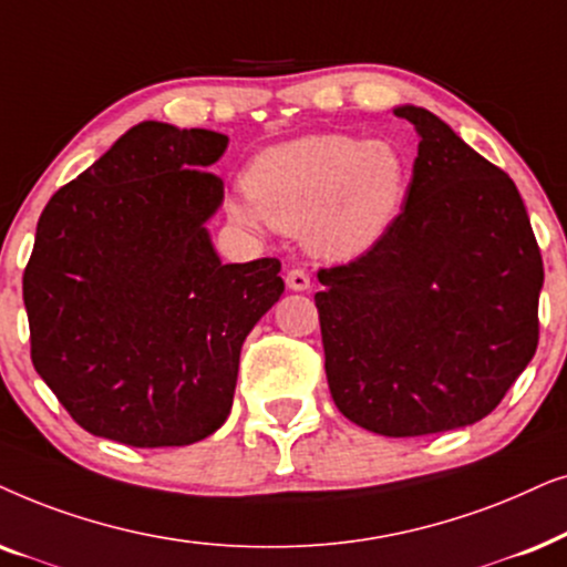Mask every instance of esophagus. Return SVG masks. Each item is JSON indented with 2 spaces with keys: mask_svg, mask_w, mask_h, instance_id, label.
Instances as JSON below:
<instances>
[{
  "mask_svg": "<svg viewBox=\"0 0 567 567\" xmlns=\"http://www.w3.org/2000/svg\"><path fill=\"white\" fill-rule=\"evenodd\" d=\"M288 288L290 290H308L311 288V275H308V271H303V269H290L288 271Z\"/></svg>",
  "mask_w": 567,
  "mask_h": 567,
  "instance_id": "esophagus-1",
  "label": "esophagus"
}]
</instances>
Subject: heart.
Wrapping results in <instances>:
<instances>
[{
  "instance_id": "b5f03b06",
  "label": "heart",
  "mask_w": 567,
  "mask_h": 567,
  "mask_svg": "<svg viewBox=\"0 0 567 567\" xmlns=\"http://www.w3.org/2000/svg\"><path fill=\"white\" fill-rule=\"evenodd\" d=\"M406 186L410 168L391 142L308 134L256 155L248 194L233 209L248 223L308 233L313 251L344 259L389 230Z\"/></svg>"
}]
</instances>
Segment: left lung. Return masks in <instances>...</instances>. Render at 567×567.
Listing matches in <instances>:
<instances>
[{
  "label": "left lung",
  "instance_id": "left-lung-1",
  "mask_svg": "<svg viewBox=\"0 0 567 567\" xmlns=\"http://www.w3.org/2000/svg\"><path fill=\"white\" fill-rule=\"evenodd\" d=\"M404 209L365 254L319 269L329 391L389 437L472 425L501 404L539 342L542 254L508 173L417 105Z\"/></svg>",
  "mask_w": 567,
  "mask_h": 567
}]
</instances>
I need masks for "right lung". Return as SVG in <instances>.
<instances>
[{
    "label": "right lung",
    "instance_id": "add662e5",
    "mask_svg": "<svg viewBox=\"0 0 567 567\" xmlns=\"http://www.w3.org/2000/svg\"><path fill=\"white\" fill-rule=\"evenodd\" d=\"M225 134L142 121L41 213L22 275L30 358L72 420L134 449L228 420L240 347L277 303V259L223 264L205 223Z\"/></svg>",
    "mask_w": 567,
    "mask_h": 567
}]
</instances>
